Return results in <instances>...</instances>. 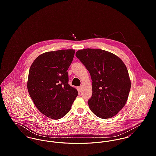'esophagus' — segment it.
I'll use <instances>...</instances> for the list:
<instances>
[{
  "label": "esophagus",
  "mask_w": 156,
  "mask_h": 156,
  "mask_svg": "<svg viewBox=\"0 0 156 156\" xmlns=\"http://www.w3.org/2000/svg\"><path fill=\"white\" fill-rule=\"evenodd\" d=\"M81 90H82V87H77V90H78V92H79V93L81 92Z\"/></svg>",
  "instance_id": "esophagus-1"
}]
</instances>
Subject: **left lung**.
<instances>
[{"mask_svg": "<svg viewBox=\"0 0 156 156\" xmlns=\"http://www.w3.org/2000/svg\"><path fill=\"white\" fill-rule=\"evenodd\" d=\"M76 56L88 70L92 81L90 111L103 119L114 116L125 106L131 88L126 65L115 55L99 48L78 50Z\"/></svg>", "mask_w": 156, "mask_h": 156, "instance_id": "8db88e82", "label": "left lung"}]
</instances>
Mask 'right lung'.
<instances>
[{
    "label": "right lung",
    "mask_w": 156,
    "mask_h": 156,
    "mask_svg": "<svg viewBox=\"0 0 156 156\" xmlns=\"http://www.w3.org/2000/svg\"><path fill=\"white\" fill-rule=\"evenodd\" d=\"M74 53L73 49L45 52L30 67L29 94L37 108L49 118L64 117L78 95L77 89L68 84L67 72Z\"/></svg>",
    "instance_id": "1"
}]
</instances>
